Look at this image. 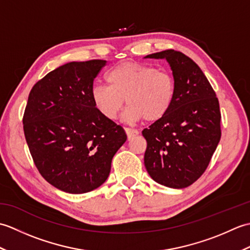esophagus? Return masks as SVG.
<instances>
[{
  "label": "esophagus",
  "instance_id": "obj_1",
  "mask_svg": "<svg viewBox=\"0 0 250 250\" xmlns=\"http://www.w3.org/2000/svg\"><path fill=\"white\" fill-rule=\"evenodd\" d=\"M125 131L126 136H128V139H129V140H130V139H132V137H134V136H136V135H139V133H140V132L137 131V130H135V129H131V128H125Z\"/></svg>",
  "mask_w": 250,
  "mask_h": 250
}]
</instances>
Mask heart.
<instances>
[{"label": "heart", "instance_id": "obj_1", "mask_svg": "<svg viewBox=\"0 0 250 250\" xmlns=\"http://www.w3.org/2000/svg\"><path fill=\"white\" fill-rule=\"evenodd\" d=\"M105 81L108 87H94L91 95L95 107L109 120L118 117L125 101L129 105L125 116L128 121L160 120L173 105L176 83L168 71L124 62L110 68Z\"/></svg>", "mask_w": 250, "mask_h": 250}]
</instances>
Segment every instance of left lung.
I'll list each match as a JSON object with an SVG mask.
<instances>
[{"label":"left lung","mask_w":250,"mask_h":250,"mask_svg":"<svg viewBox=\"0 0 250 250\" xmlns=\"http://www.w3.org/2000/svg\"><path fill=\"white\" fill-rule=\"evenodd\" d=\"M145 58L166 59L176 83L168 113L142 132L145 167L158 184L186 188L205 172L220 141L218 99L198 64L183 52L167 49Z\"/></svg>","instance_id":"obj_1"}]
</instances>
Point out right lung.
Masks as SVG:
<instances>
[{"label": "right lung", "instance_id": "right-lung-1", "mask_svg": "<svg viewBox=\"0 0 250 250\" xmlns=\"http://www.w3.org/2000/svg\"><path fill=\"white\" fill-rule=\"evenodd\" d=\"M105 60L70 62L37 82L23 115L35 167L54 187L86 193L107 179L111 160L126 141L122 126L100 113L93 81Z\"/></svg>", "mask_w": 250, "mask_h": 250}]
</instances>
